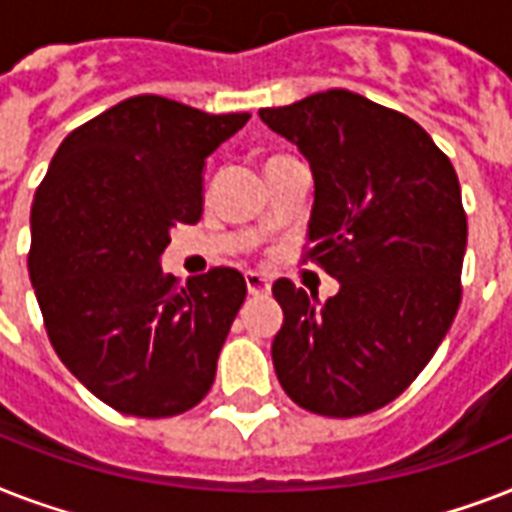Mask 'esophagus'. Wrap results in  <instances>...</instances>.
<instances>
[{"label": "esophagus", "mask_w": 512, "mask_h": 512, "mask_svg": "<svg viewBox=\"0 0 512 512\" xmlns=\"http://www.w3.org/2000/svg\"><path fill=\"white\" fill-rule=\"evenodd\" d=\"M244 281H247V292H249V295L263 297V295H268V292H271V279H268V276H263V273L247 271Z\"/></svg>", "instance_id": "esophagus-1"}]
</instances>
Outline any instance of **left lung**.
Returning a JSON list of instances; mask_svg holds the SVG:
<instances>
[{"instance_id": "left-lung-1", "label": "left lung", "mask_w": 512, "mask_h": 512, "mask_svg": "<svg viewBox=\"0 0 512 512\" xmlns=\"http://www.w3.org/2000/svg\"><path fill=\"white\" fill-rule=\"evenodd\" d=\"M260 119L311 164L305 257L340 281L327 303L289 279L273 284L284 311L276 377L313 414H369L412 385L457 316L460 180L420 124L356 92H316Z\"/></svg>"}]
</instances>
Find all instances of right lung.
<instances>
[{
    "label": "right lung",
    "mask_w": 512,
    "mask_h": 512,
    "mask_svg": "<svg viewBox=\"0 0 512 512\" xmlns=\"http://www.w3.org/2000/svg\"><path fill=\"white\" fill-rule=\"evenodd\" d=\"M249 114L138 95L76 127L31 204L28 276L68 372L116 412L175 417L207 396L247 297L233 268L185 284L159 257L199 223L204 164Z\"/></svg>",
    "instance_id": "obj_1"
}]
</instances>
